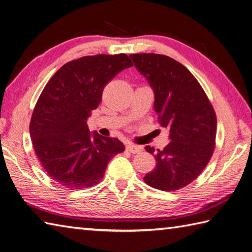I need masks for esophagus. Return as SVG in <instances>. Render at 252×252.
I'll use <instances>...</instances> for the list:
<instances>
[{
	"label": "esophagus",
	"mask_w": 252,
	"mask_h": 252,
	"mask_svg": "<svg viewBox=\"0 0 252 252\" xmlns=\"http://www.w3.org/2000/svg\"><path fill=\"white\" fill-rule=\"evenodd\" d=\"M142 149H143L142 146L135 145V144H132V143H129V144H127V145H126V151H129V152L132 153V154L141 153Z\"/></svg>",
	"instance_id": "esophagus-1"
}]
</instances>
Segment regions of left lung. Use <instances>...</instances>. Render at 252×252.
I'll list each match as a JSON object with an SVG mask.
<instances>
[{
    "label": "left lung",
    "instance_id": "8db88e82",
    "mask_svg": "<svg viewBox=\"0 0 252 252\" xmlns=\"http://www.w3.org/2000/svg\"><path fill=\"white\" fill-rule=\"evenodd\" d=\"M130 57L154 90L159 123L170 131L162 151L145 147L155 154L156 168L144 181L160 190L181 189L198 178L215 152L216 111L197 79L173 58L154 53Z\"/></svg>",
    "mask_w": 252,
    "mask_h": 252
}]
</instances>
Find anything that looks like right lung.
Instances as JSON below:
<instances>
[{
    "instance_id": "1",
    "label": "right lung",
    "mask_w": 252,
    "mask_h": 252,
    "mask_svg": "<svg viewBox=\"0 0 252 252\" xmlns=\"http://www.w3.org/2000/svg\"><path fill=\"white\" fill-rule=\"evenodd\" d=\"M132 66L126 54L83 56L65 63L46 83L29 130L42 168L60 185L70 189L96 185L109 160L125 152L118 138L91 135L87 120L106 84Z\"/></svg>"
}]
</instances>
